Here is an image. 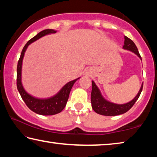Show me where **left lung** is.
<instances>
[{
  "mask_svg": "<svg viewBox=\"0 0 157 157\" xmlns=\"http://www.w3.org/2000/svg\"><path fill=\"white\" fill-rule=\"evenodd\" d=\"M123 48L130 50V51L135 53L141 59V57H140L136 45H135L132 40H131V39H129L126 36H124ZM143 84H142L139 93H138L134 99L129 102L125 103V104L118 105L106 100L103 98L102 94H101L100 91L98 88L96 84H95L94 81H92L91 106L93 109L98 114L108 116L121 115V114L126 113L127 111H129L133 107V105L136 102L138 98H139L140 93H141L143 89Z\"/></svg>",
  "mask_w": 157,
  "mask_h": 157,
  "instance_id": "left-lung-1",
  "label": "left lung"
}]
</instances>
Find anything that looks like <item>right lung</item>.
Returning a JSON list of instances; mask_svg holds the SVG:
<instances>
[{
	"label": "right lung",
	"mask_w": 157,
	"mask_h": 157,
	"mask_svg": "<svg viewBox=\"0 0 157 157\" xmlns=\"http://www.w3.org/2000/svg\"><path fill=\"white\" fill-rule=\"evenodd\" d=\"M57 31L52 30V29H46L43 31L40 32L30 40H29L27 44L25 45L24 48L21 52L19 60L17 64V89L22 98L23 100L24 101L26 105L30 110L34 111V113L44 116H51L55 115L58 113H60L64 107H66V102H67L69 94H70L71 90L72 89L73 84L78 80L79 78L74 79L71 82H68L67 84L63 86L62 89L57 93L56 95L51 98H46V99H39V98H34L31 95L28 94L25 90L23 88L22 82H21V70H22V62L23 59L24 57L25 52L26 51L28 46L33 42L36 41L37 39H40L41 37L49 34L56 33Z\"/></svg>",
	"instance_id": "add662e5"
}]
</instances>
